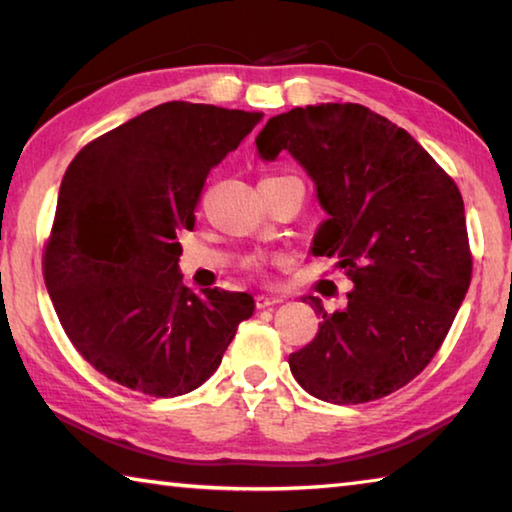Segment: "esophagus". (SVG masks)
I'll use <instances>...</instances> for the list:
<instances>
[{
  "label": "esophagus",
  "instance_id": "obj_1",
  "mask_svg": "<svg viewBox=\"0 0 512 512\" xmlns=\"http://www.w3.org/2000/svg\"><path fill=\"white\" fill-rule=\"evenodd\" d=\"M277 302H282L280 296H266V293H262V296L255 298V305L257 309H266V307H273L277 305Z\"/></svg>",
  "mask_w": 512,
  "mask_h": 512
}]
</instances>
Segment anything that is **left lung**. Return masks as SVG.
<instances>
[{"label": "left lung", "instance_id": "left-lung-1", "mask_svg": "<svg viewBox=\"0 0 512 512\" xmlns=\"http://www.w3.org/2000/svg\"><path fill=\"white\" fill-rule=\"evenodd\" d=\"M259 158L282 151L314 180L327 219L311 253L336 257L352 280L289 366L332 404L379 400L409 384L443 345L472 280L463 196L436 160L393 121L359 103H318L271 117Z\"/></svg>", "mask_w": 512, "mask_h": 512}]
</instances>
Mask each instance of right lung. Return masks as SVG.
Returning <instances> with one entry per match:
<instances>
[{
	"label": "right lung",
	"instance_id": "add662e5",
	"mask_svg": "<svg viewBox=\"0 0 512 512\" xmlns=\"http://www.w3.org/2000/svg\"><path fill=\"white\" fill-rule=\"evenodd\" d=\"M262 112L169 101L83 146L60 183L45 280L90 366L155 397L214 375L255 300L183 284L176 235L194 228L207 173Z\"/></svg>",
	"mask_w": 512,
	"mask_h": 512
}]
</instances>
